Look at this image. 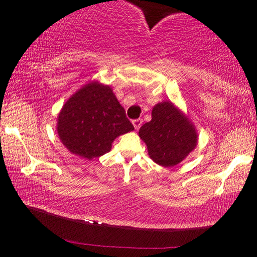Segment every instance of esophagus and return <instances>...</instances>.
<instances>
[{"mask_svg":"<svg viewBox=\"0 0 257 257\" xmlns=\"http://www.w3.org/2000/svg\"><path fill=\"white\" fill-rule=\"evenodd\" d=\"M132 124H133V126H135V128L136 130H138L140 126H142V124H143V119H135V120L132 121Z\"/></svg>","mask_w":257,"mask_h":257,"instance_id":"1","label":"esophagus"}]
</instances>
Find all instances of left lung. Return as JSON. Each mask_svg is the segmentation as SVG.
<instances>
[{"label": "left lung", "mask_w": 257, "mask_h": 257, "mask_svg": "<svg viewBox=\"0 0 257 257\" xmlns=\"http://www.w3.org/2000/svg\"><path fill=\"white\" fill-rule=\"evenodd\" d=\"M154 163L164 167L180 164L198 145L195 125L171 100L154 105L152 119L139 130Z\"/></svg>", "instance_id": "obj_1"}]
</instances>
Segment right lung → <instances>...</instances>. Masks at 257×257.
<instances>
[{
    "instance_id": "right-lung-1",
    "label": "right lung",
    "mask_w": 257,
    "mask_h": 257,
    "mask_svg": "<svg viewBox=\"0 0 257 257\" xmlns=\"http://www.w3.org/2000/svg\"><path fill=\"white\" fill-rule=\"evenodd\" d=\"M57 133L75 156L92 160L110 152L119 136L135 130L110 85L91 80L59 111Z\"/></svg>"
}]
</instances>
